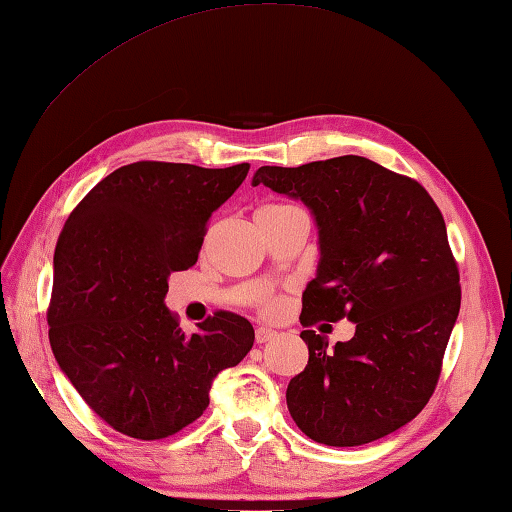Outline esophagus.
<instances>
[{"label": "esophagus", "mask_w": 512, "mask_h": 512, "mask_svg": "<svg viewBox=\"0 0 512 512\" xmlns=\"http://www.w3.org/2000/svg\"><path fill=\"white\" fill-rule=\"evenodd\" d=\"M275 336H277V331L270 329V327H257V329H255V340H257L259 344L270 342Z\"/></svg>", "instance_id": "34e87169"}]
</instances>
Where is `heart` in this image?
Here are the masks:
<instances>
[{"label":"heart","instance_id":"obj_1","mask_svg":"<svg viewBox=\"0 0 512 512\" xmlns=\"http://www.w3.org/2000/svg\"><path fill=\"white\" fill-rule=\"evenodd\" d=\"M288 211H299V209L290 207V205H268V207L261 209L257 216H277V213H288ZM275 307H277L275 299H270V296H268V299L264 301V310L272 312V310H275Z\"/></svg>","mask_w":512,"mask_h":512}]
</instances>
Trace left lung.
Masks as SVG:
<instances>
[{
  "mask_svg": "<svg viewBox=\"0 0 512 512\" xmlns=\"http://www.w3.org/2000/svg\"><path fill=\"white\" fill-rule=\"evenodd\" d=\"M253 185L301 200L314 216L320 259L301 325H355L334 349L301 331L310 360L285 390L294 423L331 447L399 430L430 401L460 312V277L436 202L412 178L355 154L264 165Z\"/></svg>",
  "mask_w": 512,
  "mask_h": 512,
  "instance_id": "1",
  "label": "left lung"
}]
</instances>
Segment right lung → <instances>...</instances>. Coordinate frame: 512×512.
Here are the masks:
<instances>
[{
	"label": "right lung",
	"instance_id": "1",
	"mask_svg": "<svg viewBox=\"0 0 512 512\" xmlns=\"http://www.w3.org/2000/svg\"><path fill=\"white\" fill-rule=\"evenodd\" d=\"M248 168L137 161L102 178L67 218L54 253L50 344L113 430L141 441L183 430L207 410L216 375L251 351L246 318L216 312L185 334L165 307L170 275L196 264L211 213Z\"/></svg>",
	"mask_w": 512,
	"mask_h": 512
}]
</instances>
